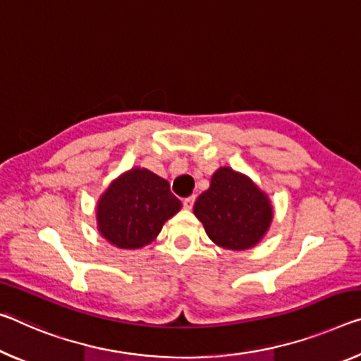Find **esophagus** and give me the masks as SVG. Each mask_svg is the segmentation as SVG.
<instances>
[{"mask_svg":"<svg viewBox=\"0 0 361 361\" xmlns=\"http://www.w3.org/2000/svg\"><path fill=\"white\" fill-rule=\"evenodd\" d=\"M194 201H196V196H190V197H185V199H183V207H185L186 210H190V209H192V205H194Z\"/></svg>","mask_w":361,"mask_h":361,"instance_id":"1","label":"esophagus"}]
</instances>
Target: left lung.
I'll list each match as a JSON object with an SVG mask.
<instances>
[{"label":"left lung","mask_w":361,"mask_h":361,"mask_svg":"<svg viewBox=\"0 0 361 361\" xmlns=\"http://www.w3.org/2000/svg\"><path fill=\"white\" fill-rule=\"evenodd\" d=\"M194 215L216 245L245 250L265 236L273 220V205L249 176L220 167L212 175L209 190L194 204Z\"/></svg>","instance_id":"8db88e82"}]
</instances>
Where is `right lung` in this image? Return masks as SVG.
I'll return each mask as SVG.
<instances>
[{
	"mask_svg": "<svg viewBox=\"0 0 361 361\" xmlns=\"http://www.w3.org/2000/svg\"><path fill=\"white\" fill-rule=\"evenodd\" d=\"M180 209V199L171 194L167 180L135 167L102 192L96 209L98 231L118 249H141Z\"/></svg>",
	"mask_w": 361,
	"mask_h": 361,
	"instance_id": "add662e5",
	"label": "right lung"
}]
</instances>
